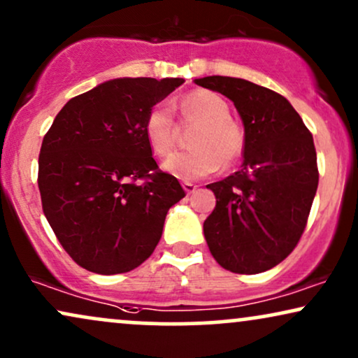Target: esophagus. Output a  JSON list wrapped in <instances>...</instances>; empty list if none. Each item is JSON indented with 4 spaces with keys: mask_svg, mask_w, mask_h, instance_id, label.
<instances>
[{
    "mask_svg": "<svg viewBox=\"0 0 358 358\" xmlns=\"http://www.w3.org/2000/svg\"><path fill=\"white\" fill-rule=\"evenodd\" d=\"M183 188L188 194H192L194 193V189H196V185H193L192 182H183Z\"/></svg>",
    "mask_w": 358,
    "mask_h": 358,
    "instance_id": "34e87169",
    "label": "esophagus"
}]
</instances>
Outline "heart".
<instances>
[{"instance_id":"1","label":"heart","mask_w":358,"mask_h":358,"mask_svg":"<svg viewBox=\"0 0 358 358\" xmlns=\"http://www.w3.org/2000/svg\"><path fill=\"white\" fill-rule=\"evenodd\" d=\"M180 114L187 124H200L192 137L194 148L176 152L165 160L164 169L180 180H200L241 158L246 134L229 117V106L220 94L208 89L188 92L180 102ZM148 147L158 157L171 152L176 140V122L169 103L150 108L143 124Z\"/></svg>"}]
</instances>
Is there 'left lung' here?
Returning <instances> with one entry per match:
<instances>
[{"instance_id":"left-lung-1","label":"left lung","mask_w":358,"mask_h":358,"mask_svg":"<svg viewBox=\"0 0 358 358\" xmlns=\"http://www.w3.org/2000/svg\"><path fill=\"white\" fill-rule=\"evenodd\" d=\"M233 101L244 124L241 170L208 185L216 208L203 231L213 257L236 274L264 273L294 251L319 185L309 129L286 97L226 76L194 79Z\"/></svg>"}]
</instances>
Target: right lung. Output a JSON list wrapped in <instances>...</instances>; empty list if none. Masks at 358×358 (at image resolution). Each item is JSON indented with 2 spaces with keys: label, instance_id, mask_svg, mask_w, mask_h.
<instances>
[{
  "label": "right lung",
  "instance_id": "1",
  "mask_svg": "<svg viewBox=\"0 0 358 358\" xmlns=\"http://www.w3.org/2000/svg\"><path fill=\"white\" fill-rule=\"evenodd\" d=\"M180 78L107 80L72 97L44 135L38 187L43 211L67 255L97 274L148 259L166 213L185 196L158 169L143 124Z\"/></svg>",
  "mask_w": 358,
  "mask_h": 358
}]
</instances>
